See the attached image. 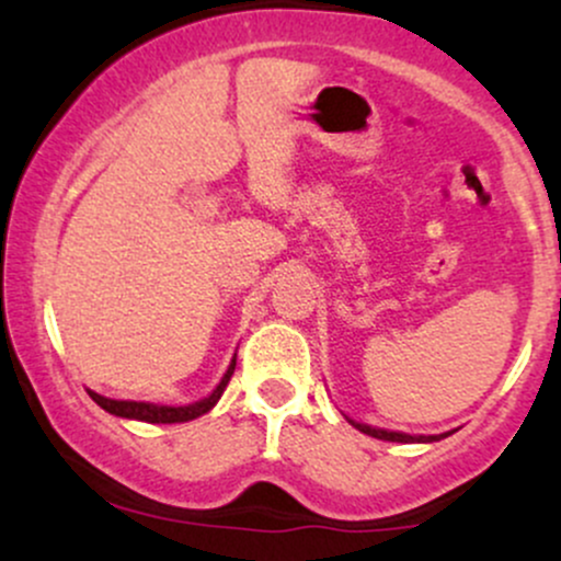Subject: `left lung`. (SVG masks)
<instances>
[{
  "mask_svg": "<svg viewBox=\"0 0 561 561\" xmlns=\"http://www.w3.org/2000/svg\"><path fill=\"white\" fill-rule=\"evenodd\" d=\"M353 427L362 430V433L377 437V440H392V443H430V440H437L435 435H405V433H388V430H375V427H366V424H358V422H351ZM446 437V435H443Z\"/></svg>",
  "mask_w": 561,
  "mask_h": 561,
  "instance_id": "8db88e82",
  "label": "left lung"
}]
</instances>
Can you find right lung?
<instances>
[{
  "mask_svg": "<svg viewBox=\"0 0 561 561\" xmlns=\"http://www.w3.org/2000/svg\"><path fill=\"white\" fill-rule=\"evenodd\" d=\"M234 366H237V358L231 362V366L227 369V375H224L221 382H218V388L210 392L208 398H203V401H197L192 405H156V403H137V401H113V398L96 396V392H92V390H89V396H92V401L96 405H102L107 414L126 416V420H139V422H150V424L190 422V420H197V416H203L205 411L214 409L218 398H221L224 388L229 385L231 375H234Z\"/></svg>",
  "mask_w": 561,
  "mask_h": 561,
  "instance_id": "1",
  "label": "right lung"
}]
</instances>
